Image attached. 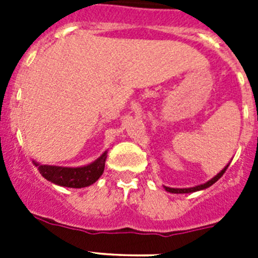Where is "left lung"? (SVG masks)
Segmentation results:
<instances>
[{"label":"left lung","instance_id":"left-lung-1","mask_svg":"<svg viewBox=\"0 0 258 258\" xmlns=\"http://www.w3.org/2000/svg\"><path fill=\"white\" fill-rule=\"evenodd\" d=\"M229 166V165H227ZM227 166L223 170H221L220 173H218L216 177H213V178L211 179V181H208L207 183L204 184H200V186H195V187H190V188H170V187H165V190L168 191V192H172V194H187V192H195V191H199V190H204V188L209 187V186H212V184L214 183V182H217L218 179L221 178L223 175V173L226 172Z\"/></svg>","mask_w":258,"mask_h":258}]
</instances>
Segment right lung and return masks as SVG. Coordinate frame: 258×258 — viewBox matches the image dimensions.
Returning a JSON list of instances; mask_svg holds the SVG:
<instances>
[{
  "instance_id": "obj_1",
  "label": "right lung",
  "mask_w": 258,
  "mask_h": 258,
  "mask_svg": "<svg viewBox=\"0 0 258 258\" xmlns=\"http://www.w3.org/2000/svg\"><path fill=\"white\" fill-rule=\"evenodd\" d=\"M107 152L98 157L94 163L81 168H61V166L41 165L35 163L41 175L52 183L64 186V187L81 188L94 183L102 175L106 164Z\"/></svg>"
}]
</instances>
